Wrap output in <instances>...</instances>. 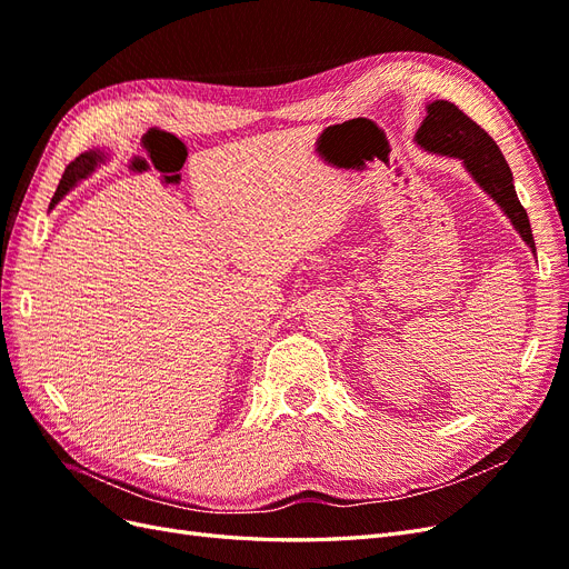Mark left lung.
I'll return each mask as SVG.
<instances>
[{
	"label": "left lung",
	"instance_id": "left-lung-1",
	"mask_svg": "<svg viewBox=\"0 0 569 569\" xmlns=\"http://www.w3.org/2000/svg\"><path fill=\"white\" fill-rule=\"evenodd\" d=\"M425 111L427 116L422 126L412 137L416 144L429 153L458 159L472 176V180L485 189V194L498 203V209L503 211L531 253H537L529 216L522 209L518 192H515L510 166L506 163L498 144L451 101L435 99L429 101Z\"/></svg>",
	"mask_w": 569,
	"mask_h": 569
}]
</instances>
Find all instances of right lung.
Returning <instances> with one entry per match:
<instances>
[{
    "instance_id": "1",
    "label": "right lung",
    "mask_w": 569,
    "mask_h": 569,
    "mask_svg": "<svg viewBox=\"0 0 569 569\" xmlns=\"http://www.w3.org/2000/svg\"><path fill=\"white\" fill-rule=\"evenodd\" d=\"M107 161V153L104 151H99V149H90V151H84V153H80V157L66 168V173H63V178H61V182H59V187H57V192H54V197H51V203H49V209H54V206L71 192V189L80 182V180H84L88 176H92V170L99 166V163H104Z\"/></svg>"
}]
</instances>
